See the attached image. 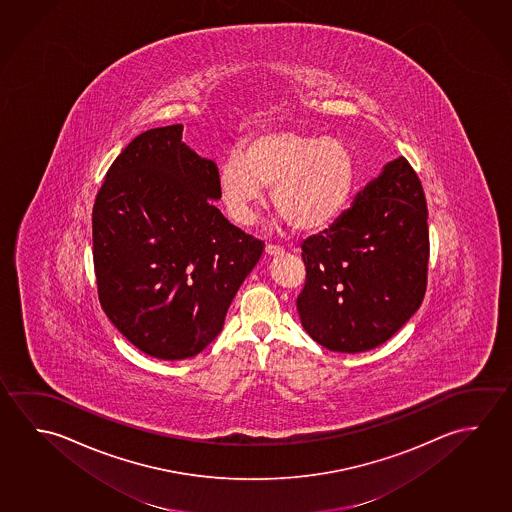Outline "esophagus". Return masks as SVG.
I'll return each mask as SVG.
<instances>
[{"instance_id":"1","label":"esophagus","mask_w":512,"mask_h":512,"mask_svg":"<svg viewBox=\"0 0 512 512\" xmlns=\"http://www.w3.org/2000/svg\"><path fill=\"white\" fill-rule=\"evenodd\" d=\"M284 253V248H280V246H275V244H268L266 246V255L268 257H278V255H282Z\"/></svg>"}]
</instances>
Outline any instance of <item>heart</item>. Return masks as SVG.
<instances>
[{
	"mask_svg": "<svg viewBox=\"0 0 512 512\" xmlns=\"http://www.w3.org/2000/svg\"><path fill=\"white\" fill-rule=\"evenodd\" d=\"M356 160L349 145L331 136L293 129L260 131L219 169V190L228 214L250 225L271 189V203L296 232H318L349 205Z\"/></svg>",
	"mask_w": 512,
	"mask_h": 512,
	"instance_id": "obj_1",
	"label": "heart"
}]
</instances>
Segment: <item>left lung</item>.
Here are the masks:
<instances>
[{"label":"left lung","instance_id":"left-lung-1","mask_svg":"<svg viewBox=\"0 0 512 512\" xmlns=\"http://www.w3.org/2000/svg\"><path fill=\"white\" fill-rule=\"evenodd\" d=\"M428 257L424 190L401 156L327 230L305 239L300 322L325 349H376L421 307Z\"/></svg>","mask_w":512,"mask_h":512}]
</instances>
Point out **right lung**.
<instances>
[{
  "label": "right lung",
  "instance_id": "add662e5",
  "mask_svg": "<svg viewBox=\"0 0 512 512\" xmlns=\"http://www.w3.org/2000/svg\"><path fill=\"white\" fill-rule=\"evenodd\" d=\"M183 126L136 136L93 205V264L111 323L147 356L192 358L216 340L264 243L232 225L216 163L181 140Z\"/></svg>",
  "mask_w": 512,
  "mask_h": 512
}]
</instances>
